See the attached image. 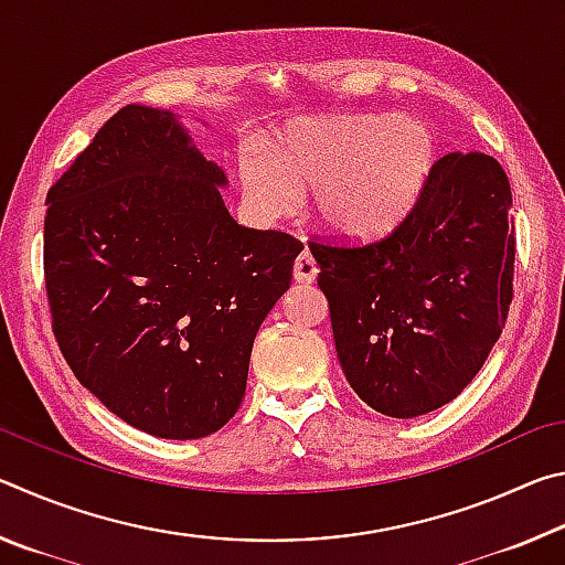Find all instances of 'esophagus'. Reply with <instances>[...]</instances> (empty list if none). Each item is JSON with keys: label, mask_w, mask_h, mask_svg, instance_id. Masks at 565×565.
<instances>
[{"label": "esophagus", "mask_w": 565, "mask_h": 565, "mask_svg": "<svg viewBox=\"0 0 565 565\" xmlns=\"http://www.w3.org/2000/svg\"><path fill=\"white\" fill-rule=\"evenodd\" d=\"M319 276V266L313 262V256L309 252H303L299 259L294 262V279L299 284H313Z\"/></svg>", "instance_id": "1"}]
</instances>
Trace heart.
Instances as JSON below:
<instances>
[{
	"mask_svg": "<svg viewBox=\"0 0 565 565\" xmlns=\"http://www.w3.org/2000/svg\"><path fill=\"white\" fill-rule=\"evenodd\" d=\"M438 145L420 121L319 117L291 124L269 149L238 157L244 204L262 222L294 212L311 191L313 214L331 234L379 238L416 206L434 174Z\"/></svg>",
	"mask_w": 565,
	"mask_h": 565,
	"instance_id": "heart-1",
	"label": "heart"
}]
</instances>
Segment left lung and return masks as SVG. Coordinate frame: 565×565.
Segmentation results:
<instances>
[{"label":"left lung","mask_w":565,"mask_h":565,"mask_svg":"<svg viewBox=\"0 0 565 565\" xmlns=\"http://www.w3.org/2000/svg\"><path fill=\"white\" fill-rule=\"evenodd\" d=\"M343 376L363 404L424 416L471 384L513 301L511 184L489 154H446L379 242L309 244Z\"/></svg>","instance_id":"8db88e82"}]
</instances>
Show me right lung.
<instances>
[{
    "mask_svg": "<svg viewBox=\"0 0 565 565\" xmlns=\"http://www.w3.org/2000/svg\"><path fill=\"white\" fill-rule=\"evenodd\" d=\"M224 184L174 114L129 104L46 194L62 356L111 414L159 438H202L236 414L256 331L303 248L236 224Z\"/></svg>",
    "mask_w": 565,
    "mask_h": 565,
    "instance_id": "1",
    "label": "right lung"
}]
</instances>
